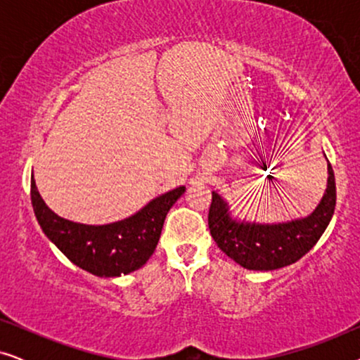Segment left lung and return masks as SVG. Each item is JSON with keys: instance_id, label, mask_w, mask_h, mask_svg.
<instances>
[{"instance_id": "left-lung-1", "label": "left lung", "mask_w": 360, "mask_h": 360, "mask_svg": "<svg viewBox=\"0 0 360 360\" xmlns=\"http://www.w3.org/2000/svg\"><path fill=\"white\" fill-rule=\"evenodd\" d=\"M326 157V155H324ZM336 206V181L328 162V185L321 201L307 218L285 223H255L236 218L228 201L213 191L208 226L223 252L249 270H277L309 252L326 231Z\"/></svg>"}]
</instances>
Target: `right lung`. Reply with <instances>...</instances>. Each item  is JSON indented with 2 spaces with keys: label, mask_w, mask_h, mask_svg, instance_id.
<instances>
[{
  "label": "right lung",
  "mask_w": 360,
  "mask_h": 360,
  "mask_svg": "<svg viewBox=\"0 0 360 360\" xmlns=\"http://www.w3.org/2000/svg\"><path fill=\"white\" fill-rule=\"evenodd\" d=\"M185 193L179 186L150 200L129 218L110 224H83L53 213L31 176V201L44 234L65 257L96 277H121L144 265L159 243L165 216Z\"/></svg>",
  "instance_id": "add662e5"
}]
</instances>
